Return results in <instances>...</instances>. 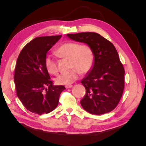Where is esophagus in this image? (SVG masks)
I'll use <instances>...</instances> for the list:
<instances>
[{
	"mask_svg": "<svg viewBox=\"0 0 146 146\" xmlns=\"http://www.w3.org/2000/svg\"><path fill=\"white\" fill-rule=\"evenodd\" d=\"M72 86H73V85H67V86H66V89H69V88H72Z\"/></svg>",
	"mask_w": 146,
	"mask_h": 146,
	"instance_id": "34e87169",
	"label": "esophagus"
}]
</instances>
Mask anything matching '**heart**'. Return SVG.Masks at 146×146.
<instances>
[{
	"instance_id": "heart-1",
	"label": "heart",
	"mask_w": 146,
	"mask_h": 146,
	"mask_svg": "<svg viewBox=\"0 0 146 146\" xmlns=\"http://www.w3.org/2000/svg\"><path fill=\"white\" fill-rule=\"evenodd\" d=\"M56 54L61 57L70 59V66L72 68L69 72L61 74L55 78L58 85H68L77 80L82 74L89 73L93 67L94 55L91 47L87 44L67 42L60 45L55 50ZM44 66L48 74H58L55 60L50 55H47Z\"/></svg>"
}]
</instances>
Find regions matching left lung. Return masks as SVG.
I'll use <instances>...</instances> for the list:
<instances>
[{
  "label": "left lung",
  "instance_id": "1",
  "mask_svg": "<svg viewBox=\"0 0 146 146\" xmlns=\"http://www.w3.org/2000/svg\"><path fill=\"white\" fill-rule=\"evenodd\" d=\"M72 40L90 45L94 55L91 72L82 80L86 94L83 109L93 114L111 111L120 101L124 88L125 70L113 44L94 32L68 34Z\"/></svg>",
  "mask_w": 146,
  "mask_h": 146
}]
</instances>
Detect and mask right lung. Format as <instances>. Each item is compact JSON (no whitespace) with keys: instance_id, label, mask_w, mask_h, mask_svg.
<instances>
[{"instance_id":"1","label":"right lung","mask_w":146,"mask_h":146,"mask_svg":"<svg viewBox=\"0 0 146 146\" xmlns=\"http://www.w3.org/2000/svg\"><path fill=\"white\" fill-rule=\"evenodd\" d=\"M61 35L37 37L26 44L17 60L16 94L29 111L41 115L55 110L64 86H54L44 66L46 54Z\"/></svg>"}]
</instances>
